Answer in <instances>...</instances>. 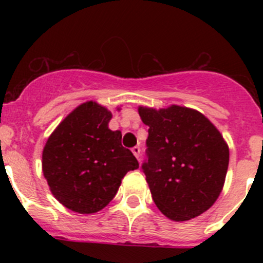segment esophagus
<instances>
[{"mask_svg": "<svg viewBox=\"0 0 263 263\" xmlns=\"http://www.w3.org/2000/svg\"><path fill=\"white\" fill-rule=\"evenodd\" d=\"M132 153H134V155L136 156V158L137 159H140V155H141V148L138 146H136V147H134V148H132Z\"/></svg>", "mask_w": 263, "mask_h": 263, "instance_id": "34e87169", "label": "esophagus"}]
</instances>
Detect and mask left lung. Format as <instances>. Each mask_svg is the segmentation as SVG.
<instances>
[{
    "instance_id": "1",
    "label": "left lung",
    "mask_w": 263,
    "mask_h": 263,
    "mask_svg": "<svg viewBox=\"0 0 263 263\" xmlns=\"http://www.w3.org/2000/svg\"><path fill=\"white\" fill-rule=\"evenodd\" d=\"M148 126L143 163L153 201L173 221L197 218L213 206L224 188L229 146L208 117L194 108L138 106Z\"/></svg>"
}]
</instances>
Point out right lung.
<instances>
[{
  "instance_id": "obj_1",
  "label": "right lung",
  "mask_w": 263,
  "mask_h": 263,
  "mask_svg": "<svg viewBox=\"0 0 263 263\" xmlns=\"http://www.w3.org/2000/svg\"><path fill=\"white\" fill-rule=\"evenodd\" d=\"M111 119L105 106L84 102L57 126L43 148L42 171L50 192L75 213L104 209L126 173L138 168L131 151L122 147L121 132L108 128Z\"/></svg>"
}]
</instances>
